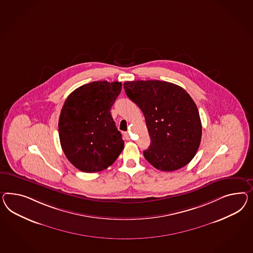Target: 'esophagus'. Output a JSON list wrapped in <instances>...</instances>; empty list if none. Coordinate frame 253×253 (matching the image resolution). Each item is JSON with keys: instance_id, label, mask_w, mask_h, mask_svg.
I'll use <instances>...</instances> for the list:
<instances>
[{"instance_id": "1", "label": "esophagus", "mask_w": 253, "mask_h": 253, "mask_svg": "<svg viewBox=\"0 0 253 253\" xmlns=\"http://www.w3.org/2000/svg\"><path fill=\"white\" fill-rule=\"evenodd\" d=\"M124 137L126 138V140H130V135H129L128 132H125V133H124Z\"/></svg>"}]
</instances>
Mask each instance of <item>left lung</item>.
<instances>
[{"label":"left lung","instance_id":"left-lung-1","mask_svg":"<svg viewBox=\"0 0 253 253\" xmlns=\"http://www.w3.org/2000/svg\"><path fill=\"white\" fill-rule=\"evenodd\" d=\"M123 87L145 119L151 140L145 159L162 171L189 164L202 138L198 109L191 96L179 85L158 80L125 82Z\"/></svg>","mask_w":253,"mask_h":253}]
</instances>
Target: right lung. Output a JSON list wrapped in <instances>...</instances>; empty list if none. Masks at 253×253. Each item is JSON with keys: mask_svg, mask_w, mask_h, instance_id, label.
<instances>
[{"mask_svg": "<svg viewBox=\"0 0 253 253\" xmlns=\"http://www.w3.org/2000/svg\"><path fill=\"white\" fill-rule=\"evenodd\" d=\"M121 91V82L89 83L75 89L63 104L60 142L67 159L79 170H104L123 150L122 133L110 113Z\"/></svg>", "mask_w": 253, "mask_h": 253, "instance_id": "right-lung-1", "label": "right lung"}]
</instances>
